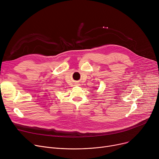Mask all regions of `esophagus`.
I'll return each instance as SVG.
<instances>
[{"label":"esophagus","instance_id":"1","mask_svg":"<svg viewBox=\"0 0 159 159\" xmlns=\"http://www.w3.org/2000/svg\"><path fill=\"white\" fill-rule=\"evenodd\" d=\"M78 85H79V84H78Z\"/></svg>","mask_w":159,"mask_h":159}]
</instances>
